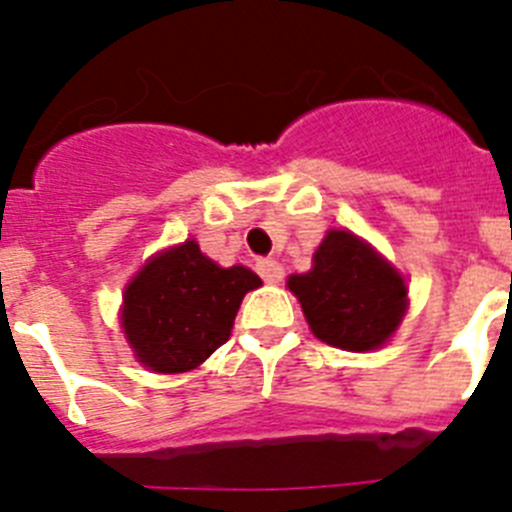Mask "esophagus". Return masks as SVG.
I'll return each instance as SVG.
<instances>
[{
  "mask_svg": "<svg viewBox=\"0 0 512 512\" xmlns=\"http://www.w3.org/2000/svg\"><path fill=\"white\" fill-rule=\"evenodd\" d=\"M256 271H259L261 279H264V282H269V284H277V282H282V279H284L282 264H279V261H274V259H259V261H256Z\"/></svg>",
  "mask_w": 512,
  "mask_h": 512,
  "instance_id": "obj_1",
  "label": "esophagus"
}]
</instances>
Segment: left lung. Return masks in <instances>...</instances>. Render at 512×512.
<instances>
[{
    "mask_svg": "<svg viewBox=\"0 0 512 512\" xmlns=\"http://www.w3.org/2000/svg\"><path fill=\"white\" fill-rule=\"evenodd\" d=\"M312 333L346 351H372L400 325L408 287L387 261L348 230H330L307 274L289 277Z\"/></svg>",
    "mask_w": 512,
    "mask_h": 512,
    "instance_id": "obj_1",
    "label": "left lung"
}]
</instances>
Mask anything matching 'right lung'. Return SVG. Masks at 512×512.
I'll use <instances>...</instances> for the list:
<instances>
[{
    "instance_id": "1",
    "label": "right lung",
    "mask_w": 512,
    "mask_h": 512,
    "mask_svg": "<svg viewBox=\"0 0 512 512\" xmlns=\"http://www.w3.org/2000/svg\"><path fill=\"white\" fill-rule=\"evenodd\" d=\"M259 284L246 266L220 269L187 241L128 284L122 328L140 364L161 374L189 372L228 341L243 295Z\"/></svg>"
}]
</instances>
